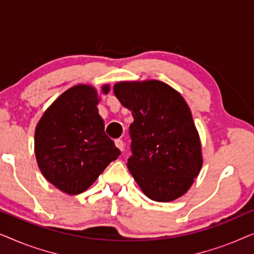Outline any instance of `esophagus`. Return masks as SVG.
Masks as SVG:
<instances>
[{
  "mask_svg": "<svg viewBox=\"0 0 254 254\" xmlns=\"http://www.w3.org/2000/svg\"><path fill=\"white\" fill-rule=\"evenodd\" d=\"M114 143H116V147H117L118 149H119L120 151L124 150L125 144H124V141H123V140H120V138H118V140L114 141Z\"/></svg>",
  "mask_w": 254,
  "mask_h": 254,
  "instance_id": "esophagus-1",
  "label": "esophagus"
}]
</instances>
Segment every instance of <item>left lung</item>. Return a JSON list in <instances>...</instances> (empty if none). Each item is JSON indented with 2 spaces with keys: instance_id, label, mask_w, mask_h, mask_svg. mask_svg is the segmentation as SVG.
<instances>
[{
  "instance_id": "8db88e82",
  "label": "left lung",
  "mask_w": 254,
  "mask_h": 254,
  "mask_svg": "<svg viewBox=\"0 0 254 254\" xmlns=\"http://www.w3.org/2000/svg\"><path fill=\"white\" fill-rule=\"evenodd\" d=\"M114 95L134 117L127 168L149 199L184 195L202 168L199 133L183 96L161 81L118 82Z\"/></svg>"
}]
</instances>
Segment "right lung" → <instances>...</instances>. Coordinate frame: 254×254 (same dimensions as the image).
Wrapping results in <instances>:
<instances>
[{
    "instance_id": "add662e5",
    "label": "right lung",
    "mask_w": 254,
    "mask_h": 254,
    "mask_svg": "<svg viewBox=\"0 0 254 254\" xmlns=\"http://www.w3.org/2000/svg\"><path fill=\"white\" fill-rule=\"evenodd\" d=\"M109 91L110 85L104 84L102 92ZM99 100L92 85H75L59 96L37 124L38 166L46 180L69 195L88 190L120 155L105 134Z\"/></svg>"
}]
</instances>
